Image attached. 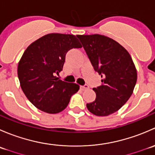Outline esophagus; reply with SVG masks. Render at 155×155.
Segmentation results:
<instances>
[{
  "instance_id": "1",
  "label": "esophagus",
  "mask_w": 155,
  "mask_h": 155,
  "mask_svg": "<svg viewBox=\"0 0 155 155\" xmlns=\"http://www.w3.org/2000/svg\"><path fill=\"white\" fill-rule=\"evenodd\" d=\"M80 87H81V89H82V91H85V90H86V89H88V88H89L88 85H82V86H81Z\"/></svg>"
}]
</instances>
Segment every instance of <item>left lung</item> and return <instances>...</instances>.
Returning a JSON list of instances; mask_svg holds the SVG:
<instances>
[{
    "mask_svg": "<svg viewBox=\"0 0 155 155\" xmlns=\"http://www.w3.org/2000/svg\"><path fill=\"white\" fill-rule=\"evenodd\" d=\"M96 72L103 79L94 87L96 99L86 107L94 115L107 116L117 112L130 97L137 73L132 58L118 42L101 34L77 35Z\"/></svg>",
    "mask_w": 155,
    "mask_h": 155,
    "instance_id": "1",
    "label": "left lung"
}]
</instances>
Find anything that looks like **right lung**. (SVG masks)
Here are the masks:
<instances>
[{"mask_svg": "<svg viewBox=\"0 0 155 155\" xmlns=\"http://www.w3.org/2000/svg\"><path fill=\"white\" fill-rule=\"evenodd\" d=\"M82 48L76 36L48 34L26 48L18 65V77L30 102L49 114L61 112L72 95L79 91L77 84L58 79L65 56L72 48Z\"/></svg>", "mask_w": 155, "mask_h": 155, "instance_id": "right-lung-1", "label": "right lung"}]
</instances>
